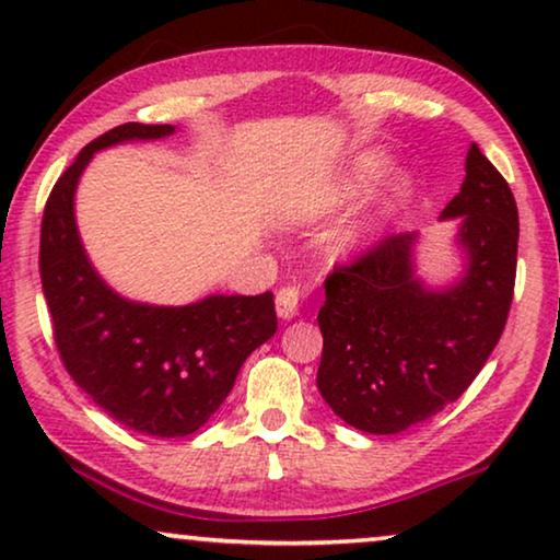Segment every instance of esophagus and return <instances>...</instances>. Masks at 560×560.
<instances>
[{
	"instance_id": "esophagus-1",
	"label": "esophagus",
	"mask_w": 560,
	"mask_h": 560,
	"mask_svg": "<svg viewBox=\"0 0 560 560\" xmlns=\"http://www.w3.org/2000/svg\"><path fill=\"white\" fill-rule=\"evenodd\" d=\"M278 316L280 318H295L298 316V303H301V290L295 285H288V288H280L278 290Z\"/></svg>"
}]
</instances>
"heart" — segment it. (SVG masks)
I'll use <instances>...</instances> for the list:
<instances>
[{
	"label": "heart",
	"mask_w": 560,
	"mask_h": 560,
	"mask_svg": "<svg viewBox=\"0 0 560 560\" xmlns=\"http://www.w3.org/2000/svg\"><path fill=\"white\" fill-rule=\"evenodd\" d=\"M389 158L385 152H366L354 163V167L347 173V178H343L339 186L334 188L331 194V206H341V203H351L354 198L364 196L366 190H370L374 183H377L382 175L389 171ZM405 190H408V183L405 180H397L395 186V194L402 196ZM372 232L374 229L370 224H354V226H347L343 232L339 234V240H336V249L341 252V255H359L366 244L372 242Z\"/></svg>",
	"instance_id": "obj_1"
}]
</instances>
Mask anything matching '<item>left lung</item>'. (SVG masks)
<instances>
[{
    "mask_svg": "<svg viewBox=\"0 0 560 560\" xmlns=\"http://www.w3.org/2000/svg\"><path fill=\"white\" fill-rule=\"evenodd\" d=\"M456 219L464 275L431 288L416 275V232L389 234L326 278L318 389L343 423L389 435L423 423L471 385L508 324L517 270V203L477 144Z\"/></svg>",
    "mask_w": 560,
    "mask_h": 560,
    "instance_id": "1",
    "label": "left lung"
}]
</instances>
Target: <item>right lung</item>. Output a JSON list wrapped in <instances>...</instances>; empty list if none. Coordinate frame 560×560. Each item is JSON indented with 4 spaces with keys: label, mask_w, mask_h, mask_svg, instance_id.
I'll list each match as a JSON object with an SVG mask.
<instances>
[{
    "label": "right lung",
    "mask_w": 560,
    "mask_h": 560,
    "mask_svg": "<svg viewBox=\"0 0 560 560\" xmlns=\"http://www.w3.org/2000/svg\"><path fill=\"white\" fill-rule=\"evenodd\" d=\"M173 132L127 121L89 142L52 186L40 229L43 293L68 374L106 416L155 439L196 433L278 331L272 293L150 305L114 293L91 265L73 209L81 173L98 150Z\"/></svg>",
    "instance_id": "obj_1"
}]
</instances>
